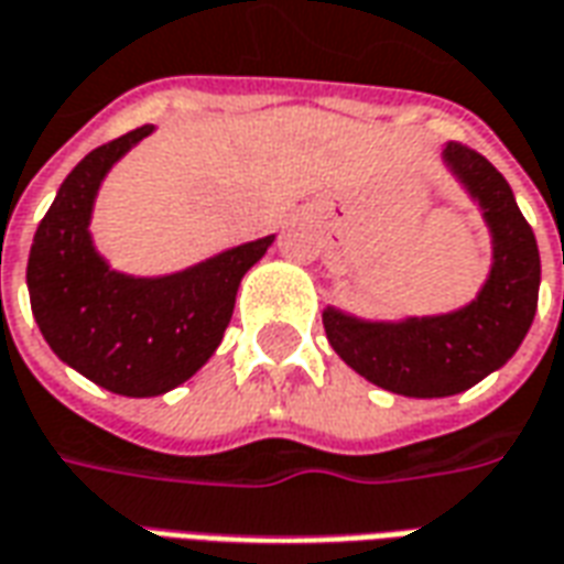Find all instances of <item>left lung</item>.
I'll list each match as a JSON object with an SVG mask.
<instances>
[{
  "instance_id": "obj_1",
  "label": "left lung",
  "mask_w": 564,
  "mask_h": 564,
  "mask_svg": "<svg viewBox=\"0 0 564 564\" xmlns=\"http://www.w3.org/2000/svg\"><path fill=\"white\" fill-rule=\"evenodd\" d=\"M443 161L479 204L491 235V271L470 305L433 317L360 321L338 308L323 311V329L338 357L366 381L403 397H452L501 369L529 333L541 253L534 231L498 167L460 143Z\"/></svg>"
}]
</instances>
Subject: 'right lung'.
Returning a JSON list of instances; mask_svg holds the SVG:
<instances>
[{
	"label": "right lung",
	"mask_w": 564,
	"mask_h": 564,
	"mask_svg": "<svg viewBox=\"0 0 564 564\" xmlns=\"http://www.w3.org/2000/svg\"><path fill=\"white\" fill-rule=\"evenodd\" d=\"M152 131L143 124L78 161L35 228L26 262L33 317L51 350L121 397L173 391L214 357L241 278L274 241L241 243L161 278L112 269L90 238L94 200L112 164Z\"/></svg>",
	"instance_id": "add662e5"
}]
</instances>
